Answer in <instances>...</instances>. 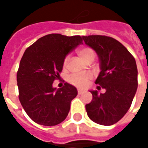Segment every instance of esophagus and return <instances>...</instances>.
Listing matches in <instances>:
<instances>
[{
  "instance_id": "obj_1",
  "label": "esophagus",
  "mask_w": 148,
  "mask_h": 148,
  "mask_svg": "<svg viewBox=\"0 0 148 148\" xmlns=\"http://www.w3.org/2000/svg\"><path fill=\"white\" fill-rule=\"evenodd\" d=\"M84 93V90H77V93L79 94V95H81V94H82V93Z\"/></svg>"
}]
</instances>
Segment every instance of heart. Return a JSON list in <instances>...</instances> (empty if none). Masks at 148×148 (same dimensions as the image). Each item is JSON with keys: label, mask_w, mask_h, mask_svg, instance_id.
<instances>
[{"label": "heart", "mask_w": 148, "mask_h": 148, "mask_svg": "<svg viewBox=\"0 0 148 148\" xmlns=\"http://www.w3.org/2000/svg\"><path fill=\"white\" fill-rule=\"evenodd\" d=\"M77 53L78 56L80 57L85 62H93L94 58L96 57V52L93 48L90 47H82L77 51ZM69 58L68 57H66L63 62V66H66L68 63ZM91 76L90 74H73L70 77V82L73 84L75 86L78 88H84L86 87L89 83Z\"/></svg>", "instance_id": "1"}]
</instances>
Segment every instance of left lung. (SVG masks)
Segmentation results:
<instances>
[{"label": "left lung", "mask_w": 148, "mask_h": 148, "mask_svg": "<svg viewBox=\"0 0 148 148\" xmlns=\"http://www.w3.org/2000/svg\"><path fill=\"white\" fill-rule=\"evenodd\" d=\"M82 39L98 55L101 71L95 83L106 90L105 93L90 90L93 100L86 105L87 115L97 124L112 125L126 114L136 93V62L127 48L112 37L88 36Z\"/></svg>", "instance_id": "left-lung-1"}]
</instances>
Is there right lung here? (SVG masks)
Returning <instances> with one entry per match:
<instances>
[{
	"mask_svg": "<svg viewBox=\"0 0 148 148\" xmlns=\"http://www.w3.org/2000/svg\"><path fill=\"white\" fill-rule=\"evenodd\" d=\"M81 43L79 36L49 34L24 51L16 75L19 99L34 122L54 126L67 116L77 89L67 82L59 89L52 84L60 77L66 56Z\"/></svg>",
	"mask_w": 148,
	"mask_h": 148,
	"instance_id": "add662e5",
	"label": "right lung"
}]
</instances>
